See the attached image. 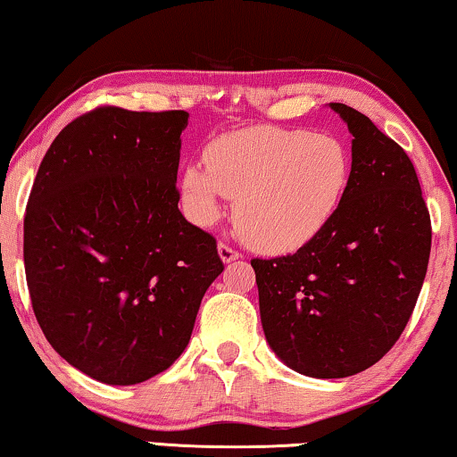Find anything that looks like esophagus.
Here are the masks:
<instances>
[{
	"mask_svg": "<svg viewBox=\"0 0 457 457\" xmlns=\"http://www.w3.org/2000/svg\"><path fill=\"white\" fill-rule=\"evenodd\" d=\"M218 255H220V260L224 262V264L239 260V252H237V249H233L230 245H227V243H220V245H218Z\"/></svg>",
	"mask_w": 457,
	"mask_h": 457,
	"instance_id": "34e87169",
	"label": "esophagus"
}]
</instances>
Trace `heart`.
Returning a JSON list of instances; mask_svg holds the SVG:
<instances>
[{
	"mask_svg": "<svg viewBox=\"0 0 457 457\" xmlns=\"http://www.w3.org/2000/svg\"><path fill=\"white\" fill-rule=\"evenodd\" d=\"M352 180V154L335 135L255 127L218 137L205 164L183 172L185 208L199 227L235 199L237 233L264 253H291L333 222Z\"/></svg>",
	"mask_w": 457,
	"mask_h": 457,
	"instance_id": "heart-1",
	"label": "heart"
}]
</instances>
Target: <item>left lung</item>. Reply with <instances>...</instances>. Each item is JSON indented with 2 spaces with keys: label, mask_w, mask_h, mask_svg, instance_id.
<instances>
[{
  "label": "left lung",
  "mask_w": 457,
  "mask_h": 457,
  "mask_svg": "<svg viewBox=\"0 0 457 457\" xmlns=\"http://www.w3.org/2000/svg\"><path fill=\"white\" fill-rule=\"evenodd\" d=\"M352 180L333 222L295 253L252 260L268 345L291 370L345 378L402 337L427 277L430 216L408 154L345 104Z\"/></svg>",
  "instance_id": "obj_1"
}]
</instances>
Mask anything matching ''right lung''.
<instances>
[{
  "label": "right lung",
  "mask_w": 457,
  "mask_h": 457,
  "mask_svg": "<svg viewBox=\"0 0 457 457\" xmlns=\"http://www.w3.org/2000/svg\"><path fill=\"white\" fill-rule=\"evenodd\" d=\"M187 122L183 110L87 112L55 137L30 189L24 270L37 322L99 383L170 368L224 270L214 237L179 210Z\"/></svg>",
  "instance_id": "1"
}]
</instances>
